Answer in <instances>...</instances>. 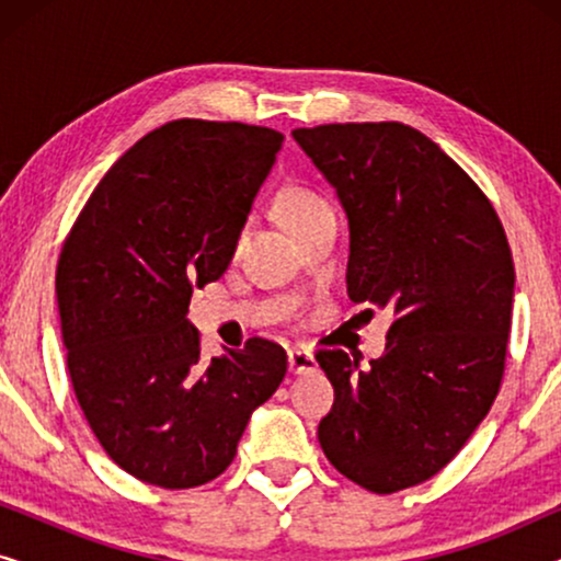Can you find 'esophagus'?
Listing matches in <instances>:
<instances>
[{"instance_id":"obj_1","label":"esophagus","mask_w":561,"mask_h":561,"mask_svg":"<svg viewBox=\"0 0 561 561\" xmlns=\"http://www.w3.org/2000/svg\"><path fill=\"white\" fill-rule=\"evenodd\" d=\"M288 370L294 375H306L317 370V357L306 350H290L288 352Z\"/></svg>"}]
</instances>
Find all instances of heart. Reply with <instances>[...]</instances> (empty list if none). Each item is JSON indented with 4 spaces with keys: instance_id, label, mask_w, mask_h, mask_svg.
<instances>
[{
    "instance_id": "obj_1",
    "label": "heart",
    "mask_w": 561,
    "mask_h": 561,
    "mask_svg": "<svg viewBox=\"0 0 561 561\" xmlns=\"http://www.w3.org/2000/svg\"><path fill=\"white\" fill-rule=\"evenodd\" d=\"M278 211L286 225L298 232L304 225H309L311 219H317L319 214L332 211V204L327 202L319 191L309 186H288L283 188L278 198Z\"/></svg>"
}]
</instances>
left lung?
Returning a JSON list of instances; mask_svg holds the SVG:
<instances>
[{
    "label": "left lung",
    "instance_id": "left-lung-1",
    "mask_svg": "<svg viewBox=\"0 0 561 561\" xmlns=\"http://www.w3.org/2000/svg\"><path fill=\"white\" fill-rule=\"evenodd\" d=\"M294 137L347 211L350 298L393 311L386 355L367 367L317 352L334 386L319 444L359 488L398 493L444 470L501 390L508 237L478 183L419 129L344 122Z\"/></svg>",
    "mask_w": 561,
    "mask_h": 561
}]
</instances>
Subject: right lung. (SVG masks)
<instances>
[{
    "label": "right lung",
    "instance_id": "add662e5",
    "mask_svg": "<svg viewBox=\"0 0 561 561\" xmlns=\"http://www.w3.org/2000/svg\"><path fill=\"white\" fill-rule=\"evenodd\" d=\"M283 135L175 119L137 140L83 204L56 298L71 386L114 465L165 490L232 465L250 413L286 378L280 344L250 336L204 359L186 311L232 260Z\"/></svg>",
    "mask_w": 561,
    "mask_h": 561
}]
</instances>
